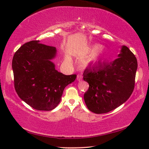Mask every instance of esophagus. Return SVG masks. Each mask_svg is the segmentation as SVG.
I'll return each mask as SVG.
<instances>
[{"label":"esophagus","mask_w":149,"mask_h":149,"mask_svg":"<svg viewBox=\"0 0 149 149\" xmlns=\"http://www.w3.org/2000/svg\"><path fill=\"white\" fill-rule=\"evenodd\" d=\"M82 75H77V81H81L82 80Z\"/></svg>","instance_id":"34e87169"}]
</instances>
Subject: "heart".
<instances>
[{
	"label": "heart",
	"instance_id": "obj_1",
	"mask_svg": "<svg viewBox=\"0 0 149 149\" xmlns=\"http://www.w3.org/2000/svg\"><path fill=\"white\" fill-rule=\"evenodd\" d=\"M104 52L105 50L104 47L101 45H95L93 47L91 54L84 60V64L85 66H87L88 65L91 64H97L102 58L103 55L104 54ZM65 60L68 62L70 61V59L68 57L65 58Z\"/></svg>",
	"mask_w": 149,
	"mask_h": 149
}]
</instances>
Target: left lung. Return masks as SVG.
Returning <instances> with one entry per match:
<instances>
[{
	"label": "left lung",
	"instance_id": "obj_1",
	"mask_svg": "<svg viewBox=\"0 0 149 149\" xmlns=\"http://www.w3.org/2000/svg\"><path fill=\"white\" fill-rule=\"evenodd\" d=\"M137 69V58L126 46L113 62L85 69L84 79L89 87L84 100L88 109L104 114L123 104L134 89Z\"/></svg>",
	"mask_w": 149,
	"mask_h": 149
}]
</instances>
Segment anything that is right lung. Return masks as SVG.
<instances>
[{"label":"right lung","instance_id":"1","mask_svg":"<svg viewBox=\"0 0 149 149\" xmlns=\"http://www.w3.org/2000/svg\"><path fill=\"white\" fill-rule=\"evenodd\" d=\"M56 48L31 41L22 45L12 59L15 90L22 100L37 110L49 111L57 107L64 88L77 75H66L55 69L51 60Z\"/></svg>","mask_w":149,"mask_h":149}]
</instances>
